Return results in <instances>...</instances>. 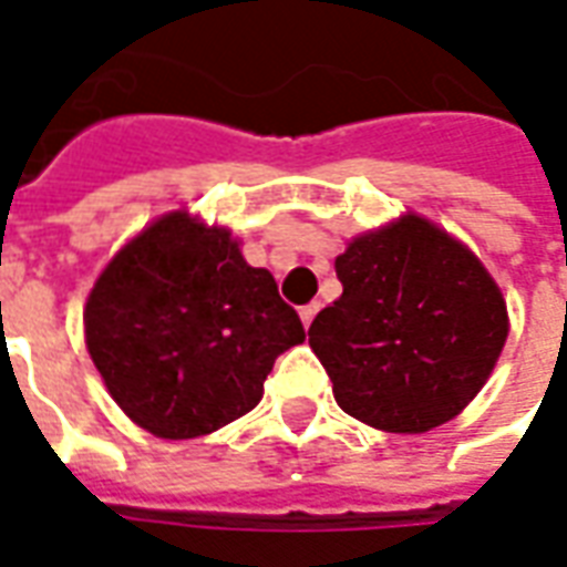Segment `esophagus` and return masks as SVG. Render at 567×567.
Wrapping results in <instances>:
<instances>
[{"instance_id": "34e87169", "label": "esophagus", "mask_w": 567, "mask_h": 567, "mask_svg": "<svg viewBox=\"0 0 567 567\" xmlns=\"http://www.w3.org/2000/svg\"><path fill=\"white\" fill-rule=\"evenodd\" d=\"M316 312H319V303H307V307H300V321L309 328L312 319H316Z\"/></svg>"}]
</instances>
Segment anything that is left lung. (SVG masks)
<instances>
[{
    "label": "left lung",
    "mask_w": 567,
    "mask_h": 567,
    "mask_svg": "<svg viewBox=\"0 0 567 567\" xmlns=\"http://www.w3.org/2000/svg\"><path fill=\"white\" fill-rule=\"evenodd\" d=\"M343 295L309 328L333 398L358 422L422 434L486 385L511 333L498 282L462 239L406 212L333 260Z\"/></svg>",
    "instance_id": "obj_1"
}]
</instances>
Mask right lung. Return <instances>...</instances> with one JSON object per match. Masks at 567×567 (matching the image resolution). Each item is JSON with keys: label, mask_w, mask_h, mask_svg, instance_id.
<instances>
[{"label": "right lung", "mask_w": 567, "mask_h": 567, "mask_svg": "<svg viewBox=\"0 0 567 567\" xmlns=\"http://www.w3.org/2000/svg\"><path fill=\"white\" fill-rule=\"evenodd\" d=\"M303 324L230 227L166 212L117 248L84 303V343L115 404L190 440L246 416Z\"/></svg>", "instance_id": "1"}]
</instances>
